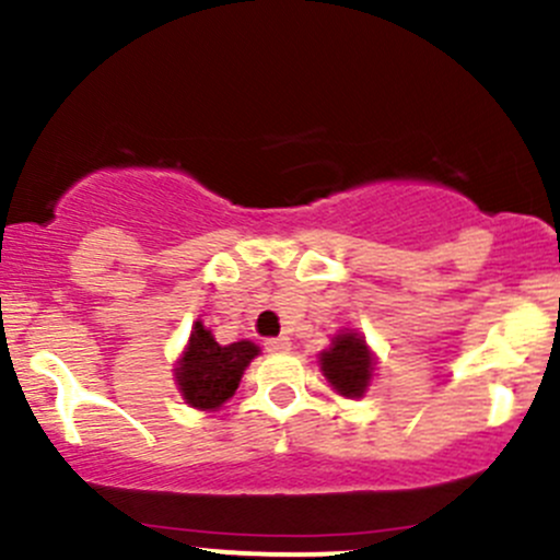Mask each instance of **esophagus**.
<instances>
[{
  "instance_id": "obj_1",
  "label": "esophagus",
  "mask_w": 560,
  "mask_h": 560,
  "mask_svg": "<svg viewBox=\"0 0 560 560\" xmlns=\"http://www.w3.org/2000/svg\"><path fill=\"white\" fill-rule=\"evenodd\" d=\"M265 349H268L270 354H287V351L292 349V340L287 338V335H279V338H268V340H265Z\"/></svg>"
}]
</instances>
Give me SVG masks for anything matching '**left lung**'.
<instances>
[{"instance_id":"left-lung-1","label":"left lung","mask_w":560,"mask_h":560,"mask_svg":"<svg viewBox=\"0 0 560 560\" xmlns=\"http://www.w3.org/2000/svg\"><path fill=\"white\" fill-rule=\"evenodd\" d=\"M332 388L343 397H362L373 373V357L357 332H343L319 357Z\"/></svg>"}]
</instances>
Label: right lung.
<instances>
[{"instance_id":"obj_1","label":"right lung","mask_w":560,"mask_h":560,"mask_svg":"<svg viewBox=\"0 0 560 560\" xmlns=\"http://www.w3.org/2000/svg\"><path fill=\"white\" fill-rule=\"evenodd\" d=\"M257 351L260 349L249 340L220 346L198 322L190 335V346L176 368V381L187 402L201 410L220 408L225 399L233 397L246 364L257 357Z\"/></svg>"}]
</instances>
